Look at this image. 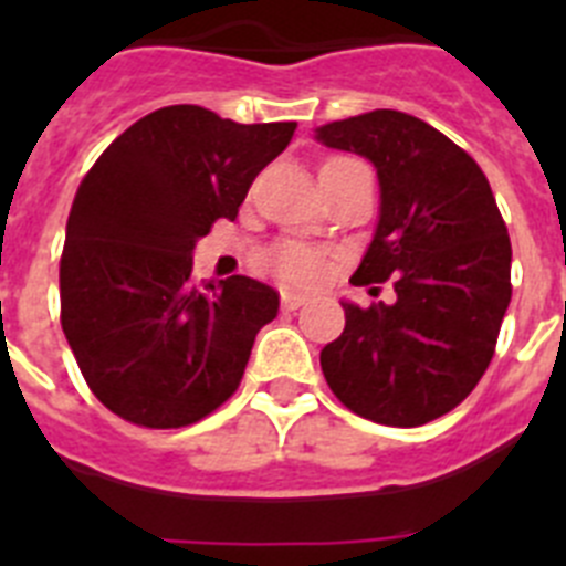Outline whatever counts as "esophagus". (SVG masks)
Returning <instances> with one entry per match:
<instances>
[{
    "label": "esophagus",
    "instance_id": "obj_1",
    "mask_svg": "<svg viewBox=\"0 0 566 566\" xmlns=\"http://www.w3.org/2000/svg\"><path fill=\"white\" fill-rule=\"evenodd\" d=\"M280 300H283V308H289V312H294V308H300V306H306L308 300V294H303V292H292V289H286V292L280 294Z\"/></svg>",
    "mask_w": 566,
    "mask_h": 566
}]
</instances>
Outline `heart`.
Returning <instances> with one entry per match:
<instances>
[{"instance_id": "obj_1", "label": "heart", "mask_w": 566, "mask_h": 566, "mask_svg": "<svg viewBox=\"0 0 566 566\" xmlns=\"http://www.w3.org/2000/svg\"><path fill=\"white\" fill-rule=\"evenodd\" d=\"M274 269L283 280H292V283H314V280L323 277V254L314 252L308 247H280L274 252Z\"/></svg>"}]
</instances>
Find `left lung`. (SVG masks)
<instances>
[{
	"label": "left lung",
	"mask_w": 566,
	"mask_h": 566,
	"mask_svg": "<svg viewBox=\"0 0 566 566\" xmlns=\"http://www.w3.org/2000/svg\"><path fill=\"white\" fill-rule=\"evenodd\" d=\"M314 138L377 169L379 218L354 283L394 277V303L343 300L345 328L319 352L357 417L417 428L453 411L488 371L510 306V238L464 149L399 109L323 124Z\"/></svg>",
	"instance_id": "8db88e82"
}]
</instances>
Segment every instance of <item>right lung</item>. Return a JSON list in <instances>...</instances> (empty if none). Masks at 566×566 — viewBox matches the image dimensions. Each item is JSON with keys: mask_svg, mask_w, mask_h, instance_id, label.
<instances>
[{"mask_svg": "<svg viewBox=\"0 0 566 566\" xmlns=\"http://www.w3.org/2000/svg\"><path fill=\"white\" fill-rule=\"evenodd\" d=\"M294 122L238 124L175 104L124 129L84 175L64 234L62 328L113 413L184 428L238 391L280 294L260 280L192 277L195 243L234 221Z\"/></svg>", "mask_w": 566, "mask_h": 566, "instance_id": "add662e5", "label": "right lung"}]
</instances>
